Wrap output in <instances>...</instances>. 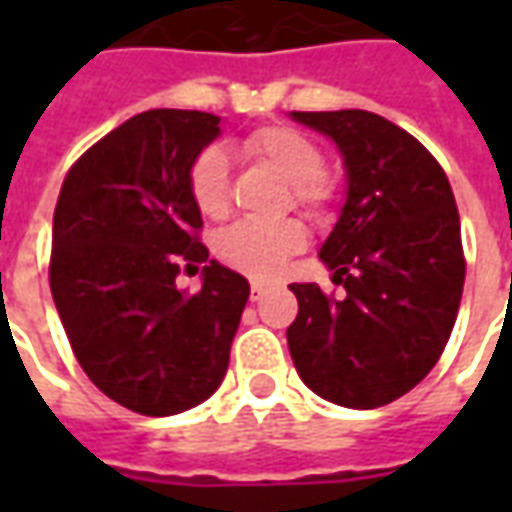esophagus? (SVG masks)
Wrapping results in <instances>:
<instances>
[{"label":"esophagus","mask_w":512,"mask_h":512,"mask_svg":"<svg viewBox=\"0 0 512 512\" xmlns=\"http://www.w3.org/2000/svg\"><path fill=\"white\" fill-rule=\"evenodd\" d=\"M268 293V285H263V282H252V290H249V299L252 301H260L263 296Z\"/></svg>","instance_id":"1"}]
</instances>
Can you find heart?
Here are the masks:
<instances>
[{"instance_id": "1", "label": "heart", "mask_w": 512, "mask_h": 512, "mask_svg": "<svg viewBox=\"0 0 512 512\" xmlns=\"http://www.w3.org/2000/svg\"><path fill=\"white\" fill-rule=\"evenodd\" d=\"M241 150L260 164L271 167L290 183V197L312 216L326 211L334 189L323 178V150L299 128L263 126L241 139ZM189 191L197 211L208 219H224L230 213V167L219 147H208L194 158L189 169ZM307 244L304 224L296 219L257 222L241 219L216 238V255L246 277H277L288 257Z\"/></svg>"}]
</instances>
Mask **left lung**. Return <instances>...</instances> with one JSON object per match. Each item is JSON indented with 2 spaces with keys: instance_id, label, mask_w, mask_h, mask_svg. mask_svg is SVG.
Here are the masks:
<instances>
[{
  "instance_id": "8db88e82",
  "label": "left lung",
  "mask_w": 512,
  "mask_h": 512,
  "mask_svg": "<svg viewBox=\"0 0 512 512\" xmlns=\"http://www.w3.org/2000/svg\"><path fill=\"white\" fill-rule=\"evenodd\" d=\"M329 136L345 167V205L321 246L343 285H290L293 365L315 395L345 408L392 403L428 376L461 307V219L450 180L414 136L365 109L290 112Z\"/></svg>"
}]
</instances>
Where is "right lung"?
<instances>
[{
	"mask_svg": "<svg viewBox=\"0 0 512 512\" xmlns=\"http://www.w3.org/2000/svg\"><path fill=\"white\" fill-rule=\"evenodd\" d=\"M222 117L150 109L95 142L62 183L51 230V296L79 365L145 417L200 406L219 389L249 282L222 263L197 293L180 263H205L189 169Z\"/></svg>",
	"mask_w": 512,
	"mask_h": 512,
	"instance_id": "right-lung-1",
	"label": "right lung"
}]
</instances>
